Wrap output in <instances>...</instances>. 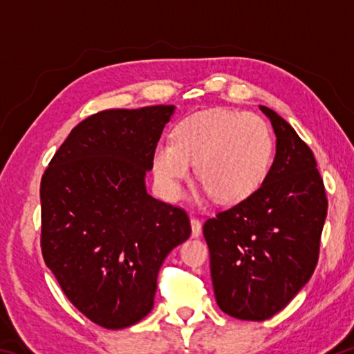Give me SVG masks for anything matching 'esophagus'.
I'll use <instances>...</instances> for the list:
<instances>
[{
    "instance_id": "obj_1",
    "label": "esophagus",
    "mask_w": 354,
    "mask_h": 354,
    "mask_svg": "<svg viewBox=\"0 0 354 354\" xmlns=\"http://www.w3.org/2000/svg\"><path fill=\"white\" fill-rule=\"evenodd\" d=\"M190 227H192V237H198L201 234V223H200V220L190 218Z\"/></svg>"
}]
</instances>
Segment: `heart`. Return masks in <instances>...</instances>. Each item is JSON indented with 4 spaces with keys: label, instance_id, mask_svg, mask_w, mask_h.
<instances>
[{
    "label": "heart",
    "instance_id": "b5f03b06",
    "mask_svg": "<svg viewBox=\"0 0 354 354\" xmlns=\"http://www.w3.org/2000/svg\"><path fill=\"white\" fill-rule=\"evenodd\" d=\"M272 158V131L262 117L209 109L181 120L173 129V142L156 143L151 167L165 198L181 196L190 165H195L196 179L215 200L239 203L266 181Z\"/></svg>",
    "mask_w": 354,
    "mask_h": 354
}]
</instances>
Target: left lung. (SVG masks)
Instances as JSON below:
<instances>
[{
  "label": "left lung",
  "instance_id": "obj_1",
  "mask_svg": "<svg viewBox=\"0 0 354 354\" xmlns=\"http://www.w3.org/2000/svg\"><path fill=\"white\" fill-rule=\"evenodd\" d=\"M259 109L277 136L266 181L203 226L218 308L256 322L284 309L313 277L328 211L310 148L277 112Z\"/></svg>",
  "mask_w": 354,
  "mask_h": 354
}]
</instances>
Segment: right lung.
I'll return each mask as SVG.
<instances>
[{"mask_svg": "<svg viewBox=\"0 0 354 354\" xmlns=\"http://www.w3.org/2000/svg\"><path fill=\"white\" fill-rule=\"evenodd\" d=\"M175 106L111 109L71 129L41 176V254L73 306L122 329L149 314L159 268L187 241L183 209L145 178Z\"/></svg>", "mask_w": 354, "mask_h": 354, "instance_id": "add662e5", "label": "right lung"}]
</instances>
